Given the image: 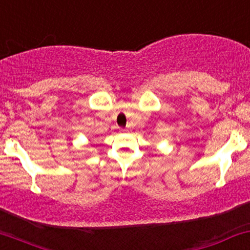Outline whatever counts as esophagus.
<instances>
[{
  "label": "esophagus",
  "instance_id": "1",
  "mask_svg": "<svg viewBox=\"0 0 250 250\" xmlns=\"http://www.w3.org/2000/svg\"><path fill=\"white\" fill-rule=\"evenodd\" d=\"M120 131H122V133H127L128 129H125V128H122V129H120Z\"/></svg>",
  "mask_w": 250,
  "mask_h": 250
}]
</instances>
